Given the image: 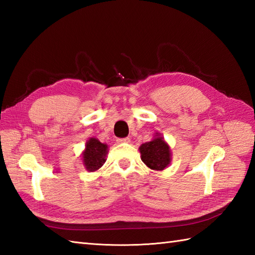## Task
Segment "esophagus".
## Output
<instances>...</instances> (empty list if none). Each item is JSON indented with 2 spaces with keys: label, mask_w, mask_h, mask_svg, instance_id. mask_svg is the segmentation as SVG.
Listing matches in <instances>:
<instances>
[{
  "label": "esophagus",
  "mask_w": 255,
  "mask_h": 255,
  "mask_svg": "<svg viewBox=\"0 0 255 255\" xmlns=\"http://www.w3.org/2000/svg\"><path fill=\"white\" fill-rule=\"evenodd\" d=\"M129 141H130V138H128V137H126V138H118L117 139V142H119V143L129 142Z\"/></svg>",
  "instance_id": "1"
}]
</instances>
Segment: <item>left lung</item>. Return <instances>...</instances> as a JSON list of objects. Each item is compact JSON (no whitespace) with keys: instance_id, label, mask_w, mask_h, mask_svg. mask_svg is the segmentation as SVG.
I'll return each mask as SVG.
<instances>
[{"instance_id":"8db88e82","label":"left lung","mask_w":255,"mask_h":255,"mask_svg":"<svg viewBox=\"0 0 255 255\" xmlns=\"http://www.w3.org/2000/svg\"><path fill=\"white\" fill-rule=\"evenodd\" d=\"M139 149L140 153H141L142 162L151 170H164L170 164V148L162 137H155L151 141L140 145Z\"/></svg>"}]
</instances>
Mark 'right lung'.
<instances>
[{
    "label": "right lung",
    "instance_id": "right-lung-1",
    "mask_svg": "<svg viewBox=\"0 0 255 255\" xmlns=\"http://www.w3.org/2000/svg\"><path fill=\"white\" fill-rule=\"evenodd\" d=\"M107 153V144L102 143L100 140L91 138L86 142L85 151L83 152V163L86 170L94 172L104 164Z\"/></svg>",
    "mask_w": 255,
    "mask_h": 255
}]
</instances>
